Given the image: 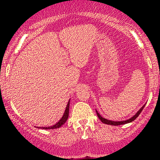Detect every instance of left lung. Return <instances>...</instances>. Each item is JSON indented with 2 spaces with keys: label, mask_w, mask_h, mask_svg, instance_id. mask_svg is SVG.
<instances>
[{
  "label": "left lung",
  "mask_w": 160,
  "mask_h": 160,
  "mask_svg": "<svg viewBox=\"0 0 160 160\" xmlns=\"http://www.w3.org/2000/svg\"><path fill=\"white\" fill-rule=\"evenodd\" d=\"M144 106H145V104H144V106H143L142 108H141L140 110H139L136 113H135V115L133 116L132 117H131V118L128 119V120H124V121H112V120H107V119H104V117H102V116L99 114V113H98V111H97L96 110H95V111H96L97 116H98V117L99 120L102 121V122H103V123H104V124H108V125H111V126H119V125H122V124L128 123V122H132V121L135 120V119H136L137 117H138L139 114H140L141 112L142 111V110L144 109Z\"/></svg>",
  "instance_id": "8db88e82"
}]
</instances>
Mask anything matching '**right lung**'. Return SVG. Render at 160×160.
<instances>
[{"label":"right lung","instance_id":"obj_1","mask_svg":"<svg viewBox=\"0 0 160 160\" xmlns=\"http://www.w3.org/2000/svg\"><path fill=\"white\" fill-rule=\"evenodd\" d=\"M69 105H70V100L68 102V103L67 104V107H66L65 111L64 113V115L62 116V117L61 118V120L58 121L56 124L53 125L52 126H49V127H38V128H41L43 129H55V128H58L63 125L65 122L67 121L68 118V115H69Z\"/></svg>","mask_w":160,"mask_h":160}]
</instances>
